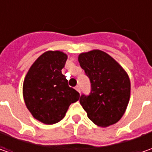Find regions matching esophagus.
Returning a JSON list of instances; mask_svg holds the SVG:
<instances>
[{"label": "esophagus", "instance_id": "obj_1", "mask_svg": "<svg viewBox=\"0 0 152 152\" xmlns=\"http://www.w3.org/2000/svg\"><path fill=\"white\" fill-rule=\"evenodd\" d=\"M75 89H76V91H78V92L80 93V88H79V86H76V88H75Z\"/></svg>", "mask_w": 152, "mask_h": 152}]
</instances>
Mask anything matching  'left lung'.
Returning <instances> with one entry per match:
<instances>
[{
  "label": "left lung",
  "instance_id": "left-lung-1",
  "mask_svg": "<svg viewBox=\"0 0 152 152\" xmlns=\"http://www.w3.org/2000/svg\"><path fill=\"white\" fill-rule=\"evenodd\" d=\"M78 59L91 80V94L82 95L79 99L88 118L101 127L118 123L125 113L130 98L128 73L118 61L102 50L81 53Z\"/></svg>",
  "mask_w": 152,
  "mask_h": 152
}]
</instances>
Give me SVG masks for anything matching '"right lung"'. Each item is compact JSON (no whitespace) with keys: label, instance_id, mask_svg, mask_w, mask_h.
Here are the masks:
<instances>
[{"label":"right lung","instance_id":"right-lung-1","mask_svg":"<svg viewBox=\"0 0 152 152\" xmlns=\"http://www.w3.org/2000/svg\"><path fill=\"white\" fill-rule=\"evenodd\" d=\"M67 59L59 50H48L39 56L28 69L23 85L28 110L45 124H54L66 115L69 106L79 101V93L68 86L61 73Z\"/></svg>","mask_w":152,"mask_h":152}]
</instances>
